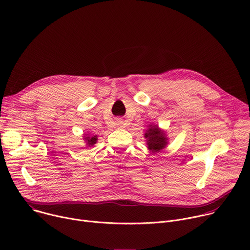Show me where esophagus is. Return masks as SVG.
<instances>
[{"label": "esophagus", "instance_id": "esophagus-1", "mask_svg": "<svg viewBox=\"0 0 250 250\" xmlns=\"http://www.w3.org/2000/svg\"><path fill=\"white\" fill-rule=\"evenodd\" d=\"M122 125H123V122H122V121H119V122H118V126L121 127V126H123Z\"/></svg>", "mask_w": 250, "mask_h": 250}]
</instances>
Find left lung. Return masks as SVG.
Masks as SVG:
<instances>
[{
	"instance_id": "obj_1",
	"label": "left lung",
	"mask_w": 250,
	"mask_h": 250,
	"mask_svg": "<svg viewBox=\"0 0 250 250\" xmlns=\"http://www.w3.org/2000/svg\"><path fill=\"white\" fill-rule=\"evenodd\" d=\"M145 135L148 149L152 152H158L167 145V137L165 136V133L161 131L157 125H150Z\"/></svg>"
}]
</instances>
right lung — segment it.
<instances>
[{
  "label": "right lung",
  "mask_w": 250,
  "mask_h": 250,
  "mask_svg": "<svg viewBox=\"0 0 250 250\" xmlns=\"http://www.w3.org/2000/svg\"><path fill=\"white\" fill-rule=\"evenodd\" d=\"M85 138V140H87V144H88V146H93L96 142H97V135H95V136H91V135H89V136H85L84 137Z\"/></svg>",
  "instance_id": "1"
}]
</instances>
